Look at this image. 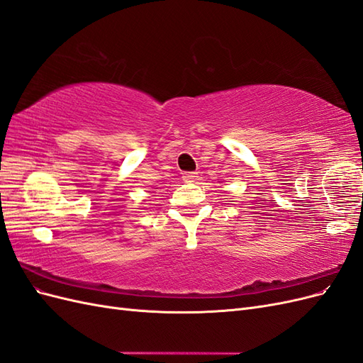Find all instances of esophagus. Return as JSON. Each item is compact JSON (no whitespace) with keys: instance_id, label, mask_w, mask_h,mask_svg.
<instances>
[{"instance_id":"34e87169","label":"esophagus","mask_w":363,"mask_h":363,"mask_svg":"<svg viewBox=\"0 0 363 363\" xmlns=\"http://www.w3.org/2000/svg\"><path fill=\"white\" fill-rule=\"evenodd\" d=\"M195 177H196L195 172H184L183 174V179L184 180H195Z\"/></svg>"}]
</instances>
